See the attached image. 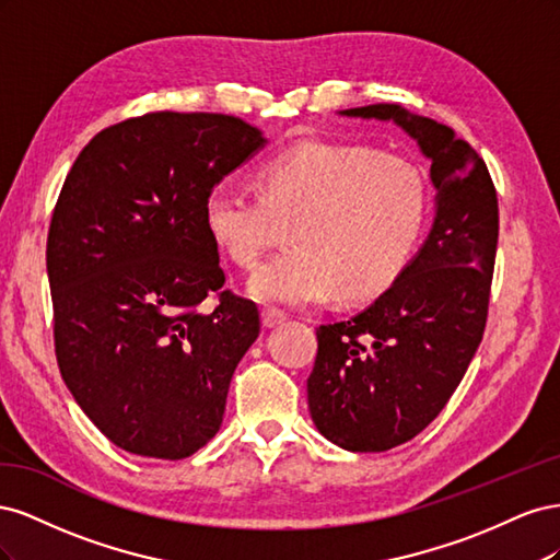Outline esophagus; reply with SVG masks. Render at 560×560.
I'll return each instance as SVG.
<instances>
[{"label":"esophagus","mask_w":560,"mask_h":560,"mask_svg":"<svg viewBox=\"0 0 560 560\" xmlns=\"http://www.w3.org/2000/svg\"><path fill=\"white\" fill-rule=\"evenodd\" d=\"M261 319H264V327H278V325H282V322L287 319V313L284 311H280V308H264L261 311Z\"/></svg>","instance_id":"esophagus-1"}]
</instances>
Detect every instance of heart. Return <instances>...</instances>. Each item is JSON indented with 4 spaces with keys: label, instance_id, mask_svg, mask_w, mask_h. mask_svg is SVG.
<instances>
[{
    "label": "heart",
    "instance_id": "heart-1",
    "mask_svg": "<svg viewBox=\"0 0 560 560\" xmlns=\"http://www.w3.org/2000/svg\"><path fill=\"white\" fill-rule=\"evenodd\" d=\"M259 196L231 179L217 182L202 206L214 245L254 268L290 229L294 249L266 261L247 282L264 303L319 306L341 290L364 299L393 282L411 261L425 226L428 191L418 167L362 144L303 142L257 167Z\"/></svg>",
    "mask_w": 560,
    "mask_h": 560
}]
</instances>
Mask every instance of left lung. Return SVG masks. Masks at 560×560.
<instances>
[{
  "label": "left lung",
  "mask_w": 560,
  "mask_h": 560,
  "mask_svg": "<svg viewBox=\"0 0 560 560\" xmlns=\"http://www.w3.org/2000/svg\"><path fill=\"white\" fill-rule=\"evenodd\" d=\"M399 126L430 161L434 222L416 257L362 313L319 325L308 409L329 442L381 453L444 409L477 352L498 249V194L453 128L401 105L338 112Z\"/></svg>",
  "instance_id": "obj_1"
}]
</instances>
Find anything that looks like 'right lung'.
<instances>
[{
	"mask_svg": "<svg viewBox=\"0 0 560 560\" xmlns=\"http://www.w3.org/2000/svg\"><path fill=\"white\" fill-rule=\"evenodd\" d=\"M266 142L226 114H144L97 132L62 184L46 243L58 366L118 448L182 460L222 428L259 311L222 292L202 206Z\"/></svg>",
	"mask_w": 560,
	"mask_h": 560,
	"instance_id": "right-lung-1",
	"label": "right lung"
}]
</instances>
